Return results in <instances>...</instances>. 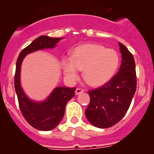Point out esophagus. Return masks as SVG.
I'll return each mask as SVG.
<instances>
[{"label":"esophagus","mask_w":154,"mask_h":154,"mask_svg":"<svg viewBox=\"0 0 154 154\" xmlns=\"http://www.w3.org/2000/svg\"><path fill=\"white\" fill-rule=\"evenodd\" d=\"M83 91H84V89H83V88H77L75 90V94L76 95H79V94L83 93Z\"/></svg>","instance_id":"obj_1"}]
</instances>
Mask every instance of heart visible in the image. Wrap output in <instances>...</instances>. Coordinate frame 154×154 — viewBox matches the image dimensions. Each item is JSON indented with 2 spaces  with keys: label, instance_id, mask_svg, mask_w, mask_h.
Instances as JSON below:
<instances>
[{
  "label": "heart",
  "instance_id": "obj_1",
  "mask_svg": "<svg viewBox=\"0 0 154 154\" xmlns=\"http://www.w3.org/2000/svg\"><path fill=\"white\" fill-rule=\"evenodd\" d=\"M120 63V54L114 49L96 44L76 47L71 57H64L61 64L69 80L75 81L83 69V77L88 84L101 86L116 75Z\"/></svg>",
  "mask_w": 154,
  "mask_h": 154
}]
</instances>
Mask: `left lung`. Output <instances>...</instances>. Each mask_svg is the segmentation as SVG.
<instances>
[{"instance_id":"left-lung-1","label":"left lung","mask_w":154,"mask_h":154,"mask_svg":"<svg viewBox=\"0 0 154 154\" xmlns=\"http://www.w3.org/2000/svg\"><path fill=\"white\" fill-rule=\"evenodd\" d=\"M122 63L116 75L108 83L88 91L90 103L86 117L97 128L115 125L129 108L137 89V74L133 54L122 43H119Z\"/></svg>"}]
</instances>
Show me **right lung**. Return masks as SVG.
Returning <instances> with one entry per match:
<instances>
[{
  "mask_svg": "<svg viewBox=\"0 0 154 154\" xmlns=\"http://www.w3.org/2000/svg\"><path fill=\"white\" fill-rule=\"evenodd\" d=\"M61 38L42 35L34 40L19 54L14 75V88L18 100L19 108L27 122L34 128L42 131L53 129L60 123L65 112L66 103L75 96V88L58 87L55 88L47 100L42 103H36L29 100L20 84V70L21 62L27 54L38 50L53 48Z\"/></svg>",
  "mask_w": 154,
  "mask_h": 154,
  "instance_id": "right-lung-1",
  "label": "right lung"
}]
</instances>
